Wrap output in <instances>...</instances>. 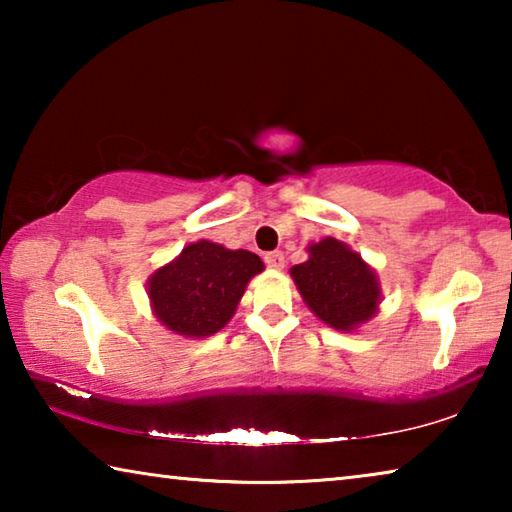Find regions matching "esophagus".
Here are the masks:
<instances>
[{
    "mask_svg": "<svg viewBox=\"0 0 512 512\" xmlns=\"http://www.w3.org/2000/svg\"><path fill=\"white\" fill-rule=\"evenodd\" d=\"M264 262H266V266L277 268V271H280V268H284V253H282V250H273V253H266Z\"/></svg>",
    "mask_w": 512,
    "mask_h": 512,
    "instance_id": "34e87169",
    "label": "esophagus"
}]
</instances>
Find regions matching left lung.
<instances>
[{
  "instance_id": "left-lung-1",
  "label": "left lung",
  "mask_w": 512,
  "mask_h": 512,
  "mask_svg": "<svg viewBox=\"0 0 512 512\" xmlns=\"http://www.w3.org/2000/svg\"><path fill=\"white\" fill-rule=\"evenodd\" d=\"M291 268L302 300L325 325L352 332L377 314L381 289L372 268L343 241L327 237Z\"/></svg>"
}]
</instances>
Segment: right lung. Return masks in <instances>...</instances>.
Returning a JSON list of instances; mask_svg holds the SVG:
<instances>
[{"label": "right lung", "mask_w": 512, "mask_h": 512, "mask_svg": "<svg viewBox=\"0 0 512 512\" xmlns=\"http://www.w3.org/2000/svg\"><path fill=\"white\" fill-rule=\"evenodd\" d=\"M262 271L264 262L255 253L201 239L158 268L146 291L164 327L189 339H205L228 325L250 277Z\"/></svg>", "instance_id": "add662e5"}]
</instances>
